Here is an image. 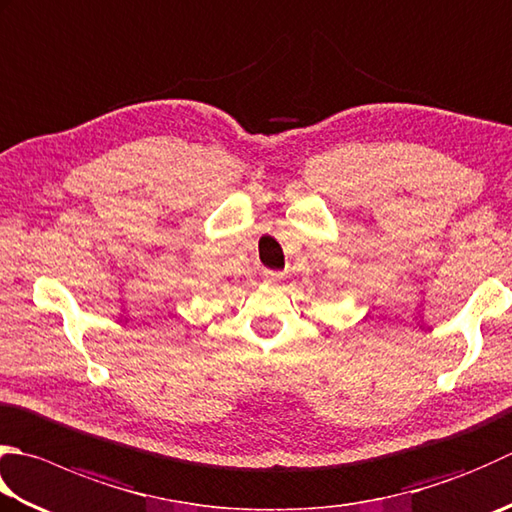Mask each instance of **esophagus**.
<instances>
[{
	"label": "esophagus",
	"instance_id": "1",
	"mask_svg": "<svg viewBox=\"0 0 512 512\" xmlns=\"http://www.w3.org/2000/svg\"><path fill=\"white\" fill-rule=\"evenodd\" d=\"M264 282L270 286H277L284 282V275L277 273V270H264Z\"/></svg>",
	"mask_w": 512,
	"mask_h": 512
}]
</instances>
